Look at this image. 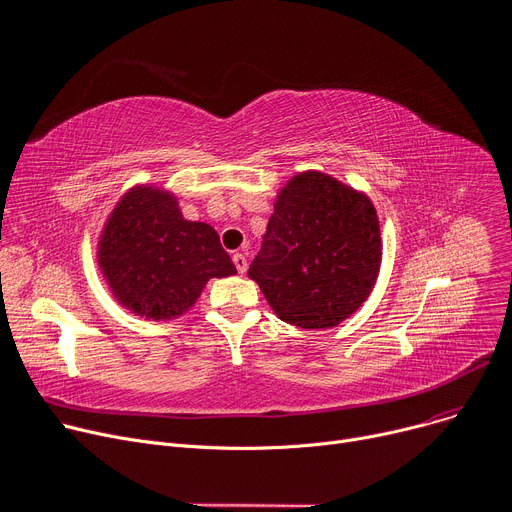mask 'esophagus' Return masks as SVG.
Listing matches in <instances>:
<instances>
[{"mask_svg": "<svg viewBox=\"0 0 512 512\" xmlns=\"http://www.w3.org/2000/svg\"><path fill=\"white\" fill-rule=\"evenodd\" d=\"M233 264H235V269H237L239 275H243V273L248 271V258H246V254L235 252V254H233Z\"/></svg>", "mask_w": 512, "mask_h": 512, "instance_id": "esophagus-1", "label": "esophagus"}]
</instances>
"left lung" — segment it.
Segmentation results:
<instances>
[{
	"mask_svg": "<svg viewBox=\"0 0 512 512\" xmlns=\"http://www.w3.org/2000/svg\"><path fill=\"white\" fill-rule=\"evenodd\" d=\"M379 264V218L371 200L308 170L281 189L248 275L281 321L327 329L369 298Z\"/></svg>",
	"mask_w": 512,
	"mask_h": 512,
	"instance_id": "8db88e82",
	"label": "left lung"
}]
</instances>
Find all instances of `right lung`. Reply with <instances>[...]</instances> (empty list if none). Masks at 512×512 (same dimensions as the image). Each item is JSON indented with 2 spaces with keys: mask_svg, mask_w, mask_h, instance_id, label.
<instances>
[{
  "mask_svg": "<svg viewBox=\"0 0 512 512\" xmlns=\"http://www.w3.org/2000/svg\"><path fill=\"white\" fill-rule=\"evenodd\" d=\"M97 262L116 300L154 321L177 319L208 279L237 273L218 233L185 221L177 200L154 187H135L118 202Z\"/></svg>",
  "mask_w": 512,
  "mask_h": 512,
  "instance_id": "1",
  "label": "right lung"
}]
</instances>
